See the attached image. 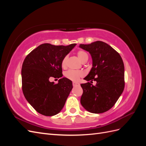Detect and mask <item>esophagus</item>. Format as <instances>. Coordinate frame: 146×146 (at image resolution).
I'll return each instance as SVG.
<instances>
[{
	"instance_id": "34e87169",
	"label": "esophagus",
	"mask_w": 146,
	"mask_h": 146,
	"mask_svg": "<svg viewBox=\"0 0 146 146\" xmlns=\"http://www.w3.org/2000/svg\"><path fill=\"white\" fill-rule=\"evenodd\" d=\"M72 85H73L74 86H79V85H80V84H79V83H77V82H72Z\"/></svg>"
}]
</instances>
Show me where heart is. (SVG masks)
Here are the masks:
<instances>
[{
  "label": "heart",
  "instance_id": "obj_1",
  "mask_svg": "<svg viewBox=\"0 0 146 146\" xmlns=\"http://www.w3.org/2000/svg\"><path fill=\"white\" fill-rule=\"evenodd\" d=\"M77 55L79 60H80L83 63H86L88 60V55L86 54V52H85V51L81 50H78L77 52ZM67 60L68 56H65L63 57L62 61H61V66H62V68H66V63H67ZM83 76V72L81 71H78V70H69L64 73V76L67 78L69 79V80L72 81L78 80L79 78H80Z\"/></svg>",
  "mask_w": 146,
  "mask_h": 146
}]
</instances>
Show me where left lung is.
<instances>
[{
	"mask_svg": "<svg viewBox=\"0 0 146 146\" xmlns=\"http://www.w3.org/2000/svg\"><path fill=\"white\" fill-rule=\"evenodd\" d=\"M79 47L89 52L92 60V67L84 79L97 82L95 86L90 82L81 84V104L92 113L107 111L116 104L124 89L122 59L113 47L100 41L80 44Z\"/></svg>",
	"mask_w": 146,
	"mask_h": 146,
	"instance_id": "obj_1",
	"label": "left lung"
}]
</instances>
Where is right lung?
Listing matches in <instances>:
<instances>
[{"label":"right lung","mask_w":146,"mask_h":146,"mask_svg":"<svg viewBox=\"0 0 146 146\" xmlns=\"http://www.w3.org/2000/svg\"><path fill=\"white\" fill-rule=\"evenodd\" d=\"M76 45L44 43L25 57L21 70L22 89L28 102L42 115L52 116L60 112L72 89V81L67 78H60L56 84L49 78L63 76L61 61Z\"/></svg>","instance_id":"right-lung-1"}]
</instances>
